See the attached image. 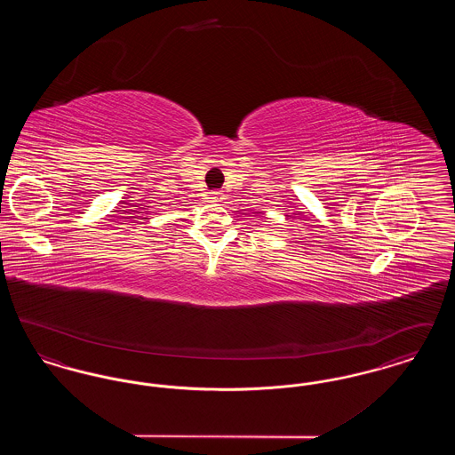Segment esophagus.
<instances>
[{"instance_id":"esophagus-1","label":"esophagus","mask_w":455,"mask_h":455,"mask_svg":"<svg viewBox=\"0 0 455 455\" xmlns=\"http://www.w3.org/2000/svg\"><path fill=\"white\" fill-rule=\"evenodd\" d=\"M210 196H212L213 201H221V199H223V193H221V191H212Z\"/></svg>"}]
</instances>
